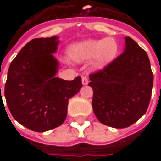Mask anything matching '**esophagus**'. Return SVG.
I'll use <instances>...</instances> for the list:
<instances>
[{
  "instance_id": "1",
  "label": "esophagus",
  "mask_w": 161,
  "mask_h": 161,
  "mask_svg": "<svg viewBox=\"0 0 161 161\" xmlns=\"http://www.w3.org/2000/svg\"><path fill=\"white\" fill-rule=\"evenodd\" d=\"M82 83H83L84 85L88 84V83H89V79H88V77H86V76H83V77H82Z\"/></svg>"
}]
</instances>
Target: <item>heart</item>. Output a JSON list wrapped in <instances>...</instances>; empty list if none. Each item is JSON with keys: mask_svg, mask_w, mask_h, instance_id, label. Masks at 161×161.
Returning <instances> with one entry per match:
<instances>
[{"mask_svg": "<svg viewBox=\"0 0 161 161\" xmlns=\"http://www.w3.org/2000/svg\"><path fill=\"white\" fill-rule=\"evenodd\" d=\"M118 53V44L113 38L89 40L70 47V54L76 61H86L94 58L97 68L107 65L115 58Z\"/></svg>", "mask_w": 161, "mask_h": 161, "instance_id": "obj_1", "label": "heart"}]
</instances>
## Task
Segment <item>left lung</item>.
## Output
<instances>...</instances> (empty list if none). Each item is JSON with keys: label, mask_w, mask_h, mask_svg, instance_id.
Segmentation results:
<instances>
[{"label": "left lung", "mask_w": 161, "mask_h": 161, "mask_svg": "<svg viewBox=\"0 0 161 161\" xmlns=\"http://www.w3.org/2000/svg\"><path fill=\"white\" fill-rule=\"evenodd\" d=\"M126 48L102 70L90 74L92 107L103 124L128 128L147 111L153 75L148 56L135 40L126 37Z\"/></svg>", "instance_id": "1"}]
</instances>
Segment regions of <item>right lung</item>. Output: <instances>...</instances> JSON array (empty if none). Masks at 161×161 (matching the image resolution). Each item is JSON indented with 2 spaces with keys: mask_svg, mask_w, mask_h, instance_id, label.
<instances>
[{
  "mask_svg": "<svg viewBox=\"0 0 161 161\" xmlns=\"http://www.w3.org/2000/svg\"><path fill=\"white\" fill-rule=\"evenodd\" d=\"M57 37L33 39L13 60L5 84L7 104L13 117L35 132L48 131L63 123L68 100L79 91L81 77L72 81L55 77ZM1 92V86H0Z\"/></svg>",
  "mask_w": 161,
  "mask_h": 161,
  "instance_id": "1",
  "label": "right lung"
}]
</instances>
